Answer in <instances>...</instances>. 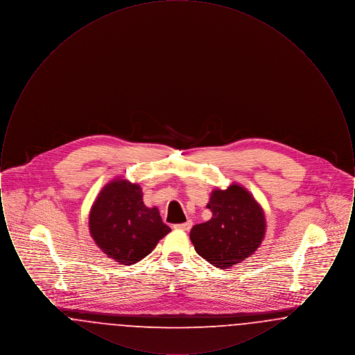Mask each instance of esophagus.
I'll use <instances>...</instances> for the list:
<instances>
[{
  "instance_id": "obj_1",
  "label": "esophagus",
  "mask_w": 355,
  "mask_h": 355,
  "mask_svg": "<svg viewBox=\"0 0 355 355\" xmlns=\"http://www.w3.org/2000/svg\"><path fill=\"white\" fill-rule=\"evenodd\" d=\"M191 226H193V222H191V220H187L185 223L174 225V227H175V229H178V230H184V232H189V230L191 229Z\"/></svg>"
}]
</instances>
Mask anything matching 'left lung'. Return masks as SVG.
I'll list each match as a JSON object with an SVG mask.
<instances>
[{
    "label": "left lung",
    "instance_id": "8db88e82",
    "mask_svg": "<svg viewBox=\"0 0 355 355\" xmlns=\"http://www.w3.org/2000/svg\"><path fill=\"white\" fill-rule=\"evenodd\" d=\"M207 209L211 218L190 230L196 252L210 265L227 269L245 261L259 248L266 220L262 207L242 186L211 193Z\"/></svg>",
    "mask_w": 355,
    "mask_h": 355
}]
</instances>
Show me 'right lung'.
<instances>
[{
  "instance_id": "obj_1",
  "label": "right lung",
  "mask_w": 355,
  "mask_h": 355,
  "mask_svg": "<svg viewBox=\"0 0 355 355\" xmlns=\"http://www.w3.org/2000/svg\"><path fill=\"white\" fill-rule=\"evenodd\" d=\"M89 230L97 246L121 265H135L171 232L157 207H146L139 185L114 180L93 203Z\"/></svg>"
}]
</instances>
